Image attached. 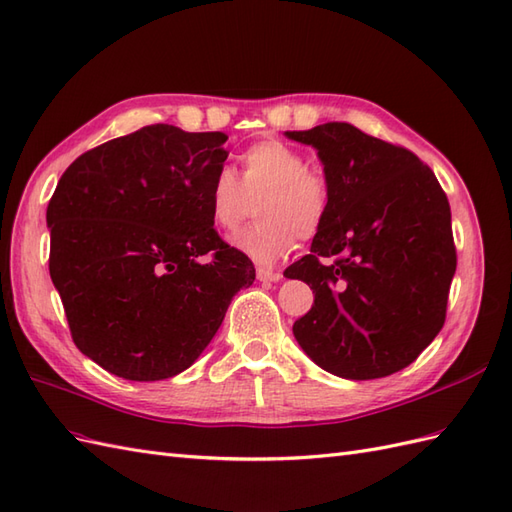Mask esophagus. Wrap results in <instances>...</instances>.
<instances>
[{
    "label": "esophagus",
    "instance_id": "34e87169",
    "mask_svg": "<svg viewBox=\"0 0 512 512\" xmlns=\"http://www.w3.org/2000/svg\"><path fill=\"white\" fill-rule=\"evenodd\" d=\"M257 279L266 281V283H274V281L281 279V272L272 270V268H257Z\"/></svg>",
    "mask_w": 512,
    "mask_h": 512
}]
</instances>
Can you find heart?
Instances as JSON below:
<instances>
[{
    "label": "heart",
    "instance_id": "heart-1",
    "mask_svg": "<svg viewBox=\"0 0 512 512\" xmlns=\"http://www.w3.org/2000/svg\"><path fill=\"white\" fill-rule=\"evenodd\" d=\"M331 181L309 168L305 153L279 138L253 142L240 155V179L220 168L209 188V218L220 231H235L257 201V225L233 235L231 244L259 264H272L313 240L331 212Z\"/></svg>",
    "mask_w": 512,
    "mask_h": 512
}]
</instances>
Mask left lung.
<instances>
[{
    "mask_svg": "<svg viewBox=\"0 0 512 512\" xmlns=\"http://www.w3.org/2000/svg\"><path fill=\"white\" fill-rule=\"evenodd\" d=\"M285 136L318 149L333 190L311 253L283 272L313 290L296 342L350 381L398 372L445 322L456 270L448 196L415 153L350 123Z\"/></svg>",
    "mask_w": 512,
    "mask_h": 512,
    "instance_id": "1",
    "label": "left lung"
}]
</instances>
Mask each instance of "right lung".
<instances>
[{
    "instance_id": "add662e5",
    "label": "right lung",
    "mask_w": 512,
    "mask_h": 512,
    "mask_svg": "<svg viewBox=\"0 0 512 512\" xmlns=\"http://www.w3.org/2000/svg\"><path fill=\"white\" fill-rule=\"evenodd\" d=\"M222 131L147 125L64 170L47 205L49 274L75 346L127 381L199 359L255 268L209 218Z\"/></svg>"
}]
</instances>
